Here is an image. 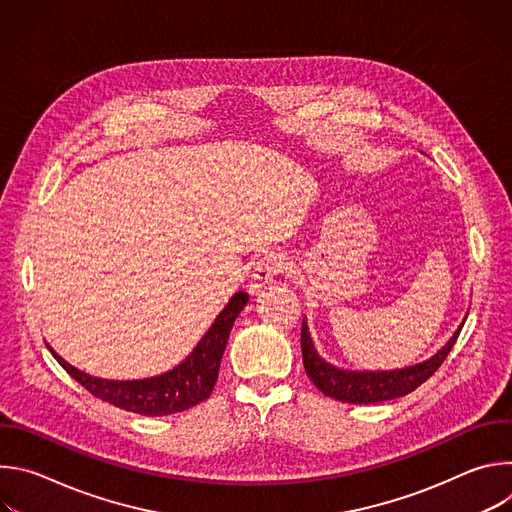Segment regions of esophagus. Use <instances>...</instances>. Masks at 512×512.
<instances>
[{"label": "esophagus", "mask_w": 512, "mask_h": 512, "mask_svg": "<svg viewBox=\"0 0 512 512\" xmlns=\"http://www.w3.org/2000/svg\"><path fill=\"white\" fill-rule=\"evenodd\" d=\"M283 269V257L275 251H267L253 267L251 273V287L259 289L265 283H271Z\"/></svg>", "instance_id": "obj_1"}]
</instances>
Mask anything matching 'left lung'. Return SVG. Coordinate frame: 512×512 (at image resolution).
<instances>
[{
    "instance_id": "1",
    "label": "left lung",
    "mask_w": 512,
    "mask_h": 512,
    "mask_svg": "<svg viewBox=\"0 0 512 512\" xmlns=\"http://www.w3.org/2000/svg\"><path fill=\"white\" fill-rule=\"evenodd\" d=\"M466 322V320H464ZM454 332V336L448 340V344L435 352L431 358L411 364V367L405 369H395V371H344L338 367H332L330 362H326L318 350L314 348V342L308 332L306 320L302 322V356H304V369L312 383L326 395L334 397L344 403H381L389 401L395 397L409 395L415 391L421 383H425L437 369L442 367V362L450 354L452 346L456 344L460 330Z\"/></svg>"
}]
</instances>
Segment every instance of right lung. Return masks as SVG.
Here are the masks:
<instances>
[{
    "label": "right lung",
    "mask_w": 512,
    "mask_h": 512,
    "mask_svg": "<svg viewBox=\"0 0 512 512\" xmlns=\"http://www.w3.org/2000/svg\"><path fill=\"white\" fill-rule=\"evenodd\" d=\"M247 302L249 296L245 291H237L231 302L225 306V310L216 316L196 348L186 356V360H182L172 371L150 379L109 381L101 377H91L60 358L48 344L46 346L60 362V367L77 383H81L91 395L119 409L139 415H172L178 411H186L210 397L218 379V367H221V358L231 328Z\"/></svg>",
    "instance_id": "add662e5"
}]
</instances>
